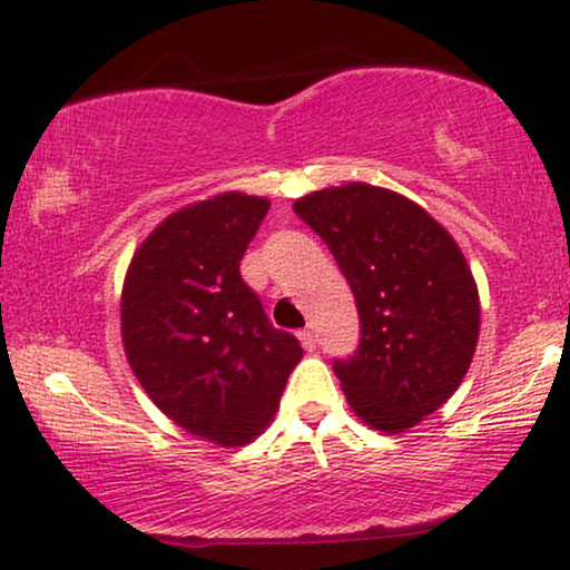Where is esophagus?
<instances>
[{"instance_id": "obj_1", "label": "esophagus", "mask_w": 570, "mask_h": 570, "mask_svg": "<svg viewBox=\"0 0 570 570\" xmlns=\"http://www.w3.org/2000/svg\"><path fill=\"white\" fill-rule=\"evenodd\" d=\"M298 337H301V345L306 347V350H316V334L311 332V330H303V332H298Z\"/></svg>"}]
</instances>
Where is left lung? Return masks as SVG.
Instances as JSON below:
<instances>
[{
	"instance_id": "1",
	"label": "left lung",
	"mask_w": 570,
	"mask_h": 570,
	"mask_svg": "<svg viewBox=\"0 0 570 570\" xmlns=\"http://www.w3.org/2000/svg\"><path fill=\"white\" fill-rule=\"evenodd\" d=\"M295 213L353 287L361 342L334 361L350 407L384 433L439 410L470 368L480 298L454 238L415 202L368 184L314 191Z\"/></svg>"
}]
</instances>
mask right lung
<instances>
[{
	"mask_svg": "<svg viewBox=\"0 0 570 570\" xmlns=\"http://www.w3.org/2000/svg\"><path fill=\"white\" fill-rule=\"evenodd\" d=\"M267 209L238 191L184 207L139 246L124 283L121 337L139 384L176 425L223 446L259 435L303 355L240 277Z\"/></svg>",
	"mask_w": 570,
	"mask_h": 570,
	"instance_id": "obj_1",
	"label": "right lung"
}]
</instances>
